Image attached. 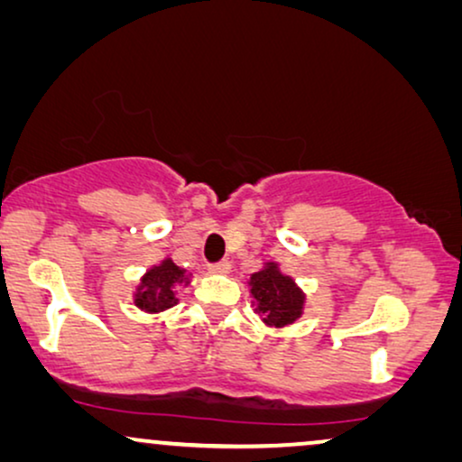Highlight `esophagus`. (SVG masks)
<instances>
[{
	"instance_id": "1",
	"label": "esophagus",
	"mask_w": 462,
	"mask_h": 462,
	"mask_svg": "<svg viewBox=\"0 0 462 462\" xmlns=\"http://www.w3.org/2000/svg\"><path fill=\"white\" fill-rule=\"evenodd\" d=\"M230 270H232V263L228 262V259H224V262H217V263H211L209 265L211 274H228Z\"/></svg>"
}]
</instances>
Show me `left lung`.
<instances>
[{
	"mask_svg": "<svg viewBox=\"0 0 462 462\" xmlns=\"http://www.w3.org/2000/svg\"><path fill=\"white\" fill-rule=\"evenodd\" d=\"M251 295L255 311L268 327H287L303 314L305 295L293 278L282 274L278 263L268 262L262 270L251 274Z\"/></svg>",
	"mask_w": 462,
	"mask_h": 462,
	"instance_id": "obj_1",
	"label": "left lung"
}]
</instances>
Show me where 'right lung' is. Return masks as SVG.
<instances>
[{"label":"right lung","mask_w":462,"mask_h":462,"mask_svg":"<svg viewBox=\"0 0 462 462\" xmlns=\"http://www.w3.org/2000/svg\"><path fill=\"white\" fill-rule=\"evenodd\" d=\"M188 282H190V274L175 265L171 257H165L140 278L138 289L134 293V303L148 314H159L180 301L178 287Z\"/></svg>","instance_id":"add662e5"}]
</instances>
